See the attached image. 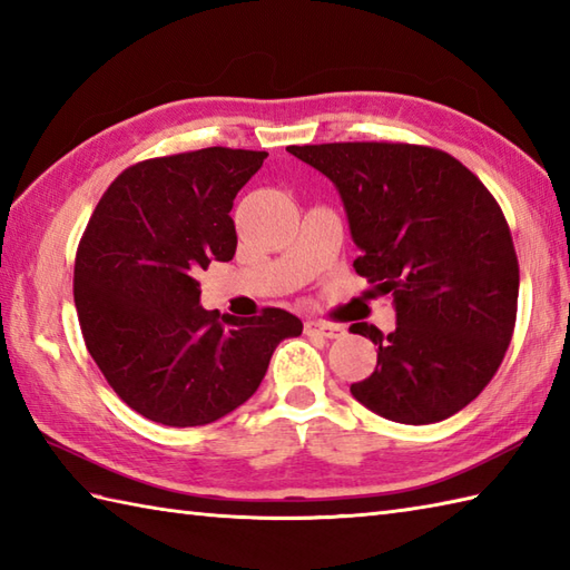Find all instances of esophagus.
I'll return each mask as SVG.
<instances>
[{
	"label": "esophagus",
	"mask_w": 570,
	"mask_h": 570,
	"mask_svg": "<svg viewBox=\"0 0 570 570\" xmlns=\"http://www.w3.org/2000/svg\"><path fill=\"white\" fill-rule=\"evenodd\" d=\"M306 333L308 335H323V337H343L345 335V328L343 325L337 323H318V321H308L306 323Z\"/></svg>",
	"instance_id": "obj_1"
}]
</instances>
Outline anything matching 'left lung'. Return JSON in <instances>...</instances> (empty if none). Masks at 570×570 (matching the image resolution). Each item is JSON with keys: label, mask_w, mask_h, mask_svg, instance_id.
<instances>
[{"label": "left lung", "mask_w": 570, "mask_h": 570, "mask_svg": "<svg viewBox=\"0 0 570 570\" xmlns=\"http://www.w3.org/2000/svg\"><path fill=\"white\" fill-rule=\"evenodd\" d=\"M341 193L355 272L390 296L396 328L350 325L377 345V367L350 392L390 421L458 414L510 347L519 262L502 208L451 154L419 144L337 141L286 147Z\"/></svg>", "instance_id": "obj_1"}]
</instances>
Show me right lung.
<instances>
[{"label":"right lung","mask_w":570,"mask_h":570,"mask_svg":"<svg viewBox=\"0 0 570 570\" xmlns=\"http://www.w3.org/2000/svg\"><path fill=\"white\" fill-rule=\"evenodd\" d=\"M266 151L210 147L129 166L102 193L76 254L72 296L95 365L164 426H205L257 392L276 345L304 331L284 308L254 318L200 306L198 274L237 249L229 217Z\"/></svg>","instance_id":"right-lung-1"}]
</instances>
